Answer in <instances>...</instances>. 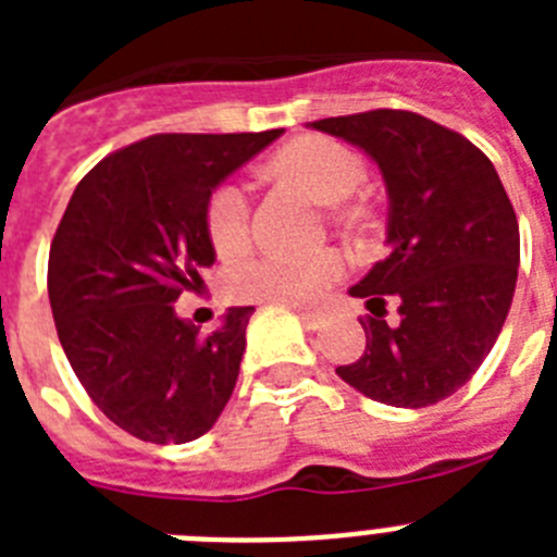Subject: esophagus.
<instances>
[{"label":"esophagus","mask_w":557,"mask_h":557,"mask_svg":"<svg viewBox=\"0 0 557 557\" xmlns=\"http://www.w3.org/2000/svg\"><path fill=\"white\" fill-rule=\"evenodd\" d=\"M298 318H301V323L307 329H321L323 323H326V318H323V312H309V309H298Z\"/></svg>","instance_id":"34e87169"}]
</instances>
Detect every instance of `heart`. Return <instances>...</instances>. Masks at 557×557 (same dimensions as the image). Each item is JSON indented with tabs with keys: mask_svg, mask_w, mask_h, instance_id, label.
Returning a JSON list of instances; mask_svg holds the SVG:
<instances>
[{
	"mask_svg": "<svg viewBox=\"0 0 557 557\" xmlns=\"http://www.w3.org/2000/svg\"><path fill=\"white\" fill-rule=\"evenodd\" d=\"M273 170L309 191L318 203H343L362 186L366 166L354 150L323 136L295 139L275 152ZM206 231L220 256H236L248 245L250 198L236 181L218 186L206 206ZM343 275L337 250L318 253H264L239 264L231 273V293L245 301H270L307 307Z\"/></svg>",
	"mask_w": 557,
	"mask_h": 557,
	"instance_id": "1",
	"label": "heart"
}]
</instances>
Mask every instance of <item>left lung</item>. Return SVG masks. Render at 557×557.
<instances>
[{"label":"left lung","mask_w":557,"mask_h":557,"mask_svg":"<svg viewBox=\"0 0 557 557\" xmlns=\"http://www.w3.org/2000/svg\"><path fill=\"white\" fill-rule=\"evenodd\" d=\"M371 156L387 189V256L348 293L371 309L366 351L343 382L391 407H430L460 391L499 337L519 273V223L494 164L421 113L309 122ZM399 321H384V304Z\"/></svg>","instance_id":"8db88e82"}]
</instances>
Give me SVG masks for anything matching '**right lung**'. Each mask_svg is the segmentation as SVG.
I'll return each instance as SVG.
<instances>
[{"mask_svg":"<svg viewBox=\"0 0 557 557\" xmlns=\"http://www.w3.org/2000/svg\"><path fill=\"white\" fill-rule=\"evenodd\" d=\"M282 133H159L102 159L63 211L47 273L58 339L91 401L139 441H195L228 405L253 307L200 334L172 304L218 259L211 191Z\"/></svg>","mask_w":557,"mask_h":557,"instance_id":"obj_1","label":"right lung"}]
</instances>
